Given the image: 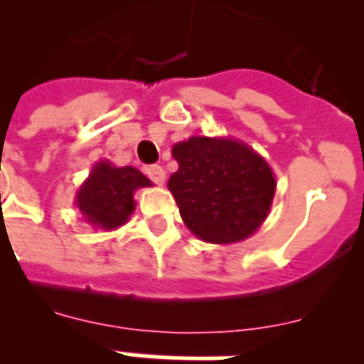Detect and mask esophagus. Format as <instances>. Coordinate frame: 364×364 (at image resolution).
<instances>
[{
    "instance_id": "1",
    "label": "esophagus",
    "mask_w": 364,
    "mask_h": 364,
    "mask_svg": "<svg viewBox=\"0 0 364 364\" xmlns=\"http://www.w3.org/2000/svg\"><path fill=\"white\" fill-rule=\"evenodd\" d=\"M147 176L151 177V181L156 183V185H164L166 171L162 170V166H149Z\"/></svg>"
}]
</instances>
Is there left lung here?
Segmentation results:
<instances>
[{
    "mask_svg": "<svg viewBox=\"0 0 364 364\" xmlns=\"http://www.w3.org/2000/svg\"><path fill=\"white\" fill-rule=\"evenodd\" d=\"M177 160L168 188L183 223L208 243L247 240L264 223L276 194V176L247 143L193 136L171 147Z\"/></svg>",
    "mask_w": 364,
    "mask_h": 364,
    "instance_id": "obj_1",
    "label": "left lung"
}]
</instances>
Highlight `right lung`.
Listing matches in <instances>:
<instances>
[{
  "label": "right lung",
  "instance_id": "add662e5",
  "mask_svg": "<svg viewBox=\"0 0 364 364\" xmlns=\"http://www.w3.org/2000/svg\"><path fill=\"white\" fill-rule=\"evenodd\" d=\"M143 187H153V183L139 170L132 166L119 168L109 160H100L77 191L75 205L88 225L115 230L128 223L136 210L134 193Z\"/></svg>",
  "mask_w": 364,
  "mask_h": 364
}]
</instances>
